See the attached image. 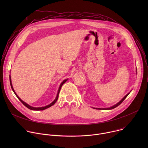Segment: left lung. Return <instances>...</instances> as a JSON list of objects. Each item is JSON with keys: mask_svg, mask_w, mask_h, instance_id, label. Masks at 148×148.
Segmentation results:
<instances>
[{"mask_svg": "<svg viewBox=\"0 0 148 148\" xmlns=\"http://www.w3.org/2000/svg\"><path fill=\"white\" fill-rule=\"evenodd\" d=\"M136 74H137V70H136ZM131 92V91L130 92H128L127 94H126L120 101H119L118 103H116V104H115L114 105H113V106H112V107H109V108H94V109H96V110H112V109H114V108H116V107H117L118 105H119L123 101V100L127 97V96L130 94V93Z\"/></svg>", "mask_w": 148, "mask_h": 148, "instance_id": "8db88e82", "label": "left lung"}]
</instances>
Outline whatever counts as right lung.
<instances>
[{"label":"right lung","instance_id":"add662e5","mask_svg":"<svg viewBox=\"0 0 148 148\" xmlns=\"http://www.w3.org/2000/svg\"><path fill=\"white\" fill-rule=\"evenodd\" d=\"M9 78H10V84L11 88H12L13 91L14 92V94L16 95V97H17V98L21 101V102H22V103L25 105V106H26L27 108H28L29 109H30V110H33V111H43V110H46V109H47V108H48L51 107L52 105H53L57 102V99H58V94H59V93H60V90H61V88L62 86L68 80V79H64V80H63L62 82L61 83V84L60 85V87H59V88H58V92H57V96H56L55 99H54L51 103H50V104H49V105H46V106H45V107H33L30 106V105L27 104L26 102H25V101H23V100H22V99H21L19 98V97L17 95V94L16 93V92L14 91V89H13V86H12V80H11V76H10V75H9Z\"/></svg>","mask_w":148,"mask_h":148}]
</instances>
